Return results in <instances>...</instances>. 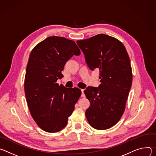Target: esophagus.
Listing matches in <instances>:
<instances>
[{
  "label": "esophagus",
  "instance_id": "esophagus-1",
  "mask_svg": "<svg viewBox=\"0 0 156 156\" xmlns=\"http://www.w3.org/2000/svg\"><path fill=\"white\" fill-rule=\"evenodd\" d=\"M83 89H81V92H82V94H81V97H85V94L83 93Z\"/></svg>",
  "mask_w": 156,
  "mask_h": 156
}]
</instances>
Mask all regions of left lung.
<instances>
[{
  "instance_id": "1",
  "label": "left lung",
  "mask_w": 156,
  "mask_h": 156,
  "mask_svg": "<svg viewBox=\"0 0 156 156\" xmlns=\"http://www.w3.org/2000/svg\"><path fill=\"white\" fill-rule=\"evenodd\" d=\"M77 43L89 69L100 72L98 87H88L83 92L90 103L86 118L94 128L108 129L119 122L125 110L133 79L129 56L122 42L104 34Z\"/></svg>"
}]
</instances>
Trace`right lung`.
<instances>
[{
    "label": "right lung",
    "instance_id": "obj_1",
    "mask_svg": "<svg viewBox=\"0 0 156 156\" xmlns=\"http://www.w3.org/2000/svg\"><path fill=\"white\" fill-rule=\"evenodd\" d=\"M80 51L74 41L50 37L31 51L27 66L24 89L30 114L38 126L48 133L62 129L81 95L78 88L56 83L63 76L66 62Z\"/></svg>",
    "mask_w": 156,
    "mask_h": 156
}]
</instances>
